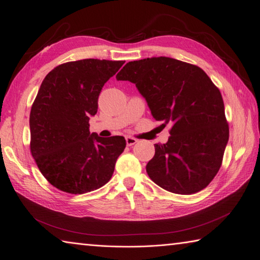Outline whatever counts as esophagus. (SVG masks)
I'll use <instances>...</instances> for the list:
<instances>
[{
  "label": "esophagus",
  "instance_id": "34e87169",
  "mask_svg": "<svg viewBox=\"0 0 260 260\" xmlns=\"http://www.w3.org/2000/svg\"><path fill=\"white\" fill-rule=\"evenodd\" d=\"M137 142H138V140L135 139V138H131V137H127V138H125V143H127L128 146L135 145Z\"/></svg>",
  "mask_w": 260,
  "mask_h": 260
}]
</instances>
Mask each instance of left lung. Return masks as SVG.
<instances>
[{"label": "left lung", "instance_id": "left-lung-1", "mask_svg": "<svg viewBox=\"0 0 260 260\" xmlns=\"http://www.w3.org/2000/svg\"><path fill=\"white\" fill-rule=\"evenodd\" d=\"M116 79L135 83L155 120L171 127L168 142L154 144L148 177L176 194L205 188L221 166L229 140L221 93L206 73L159 56L127 62Z\"/></svg>", "mask_w": 260, "mask_h": 260}]
</instances>
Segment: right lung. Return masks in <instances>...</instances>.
Masks as SVG:
<instances>
[{
  "mask_svg": "<svg viewBox=\"0 0 260 260\" xmlns=\"http://www.w3.org/2000/svg\"><path fill=\"white\" fill-rule=\"evenodd\" d=\"M123 60L86 58L55 67L41 83L30 112V149L39 169L58 190L83 194L112 178L125 147L123 137L90 132L104 84Z\"/></svg>",
  "mask_w": 260,
  "mask_h": 260,
  "instance_id": "add662e5",
  "label": "right lung"
}]
</instances>
